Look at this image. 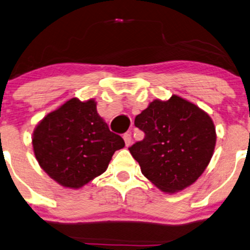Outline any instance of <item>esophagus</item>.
Returning a JSON list of instances; mask_svg holds the SVG:
<instances>
[{"instance_id":"1","label":"esophagus","mask_w":250,"mask_h":250,"mask_svg":"<svg viewBox=\"0 0 250 250\" xmlns=\"http://www.w3.org/2000/svg\"><path fill=\"white\" fill-rule=\"evenodd\" d=\"M123 140H125V146H130V144H131V134H129V132H125V134L123 135Z\"/></svg>"}]
</instances>
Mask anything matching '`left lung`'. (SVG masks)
<instances>
[{
	"label": "left lung",
	"instance_id": "8db88e82",
	"mask_svg": "<svg viewBox=\"0 0 250 250\" xmlns=\"http://www.w3.org/2000/svg\"><path fill=\"white\" fill-rule=\"evenodd\" d=\"M143 141L129 147L145 178L167 194L192 185L203 174L216 146V128L207 112L173 94L148 104L135 118Z\"/></svg>",
	"mask_w": 250,
	"mask_h": 250
}]
</instances>
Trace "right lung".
<instances>
[{
  "mask_svg": "<svg viewBox=\"0 0 250 250\" xmlns=\"http://www.w3.org/2000/svg\"><path fill=\"white\" fill-rule=\"evenodd\" d=\"M32 145L50 178L62 187L78 189L105 172L125 141L109 130L94 99L71 98L38 123Z\"/></svg>",
  "mask_w": 250,
  "mask_h": 250,
  "instance_id": "right-lung-1",
  "label": "right lung"
}]
</instances>
